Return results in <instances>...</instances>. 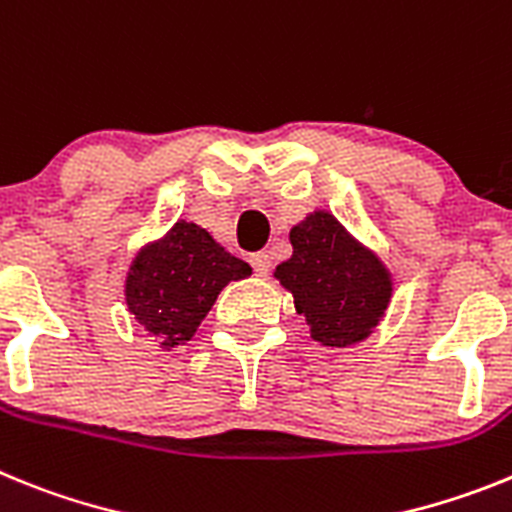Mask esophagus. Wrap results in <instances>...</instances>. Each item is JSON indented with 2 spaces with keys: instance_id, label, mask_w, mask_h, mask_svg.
<instances>
[{
  "instance_id": "34e87169",
  "label": "esophagus",
  "mask_w": 512,
  "mask_h": 512,
  "mask_svg": "<svg viewBox=\"0 0 512 512\" xmlns=\"http://www.w3.org/2000/svg\"><path fill=\"white\" fill-rule=\"evenodd\" d=\"M252 268H255V273L260 275H268L270 273V257H268V252H255V255H252Z\"/></svg>"
}]
</instances>
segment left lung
<instances>
[{"instance_id":"1","label":"left lung","mask_w":512,"mask_h":512,"mask_svg":"<svg viewBox=\"0 0 512 512\" xmlns=\"http://www.w3.org/2000/svg\"><path fill=\"white\" fill-rule=\"evenodd\" d=\"M293 255L275 278L304 314L311 340L327 348L363 342L391 301V273L327 211L309 213L291 229Z\"/></svg>"}]
</instances>
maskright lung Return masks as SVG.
I'll return each mask as SVG.
<instances>
[{
    "label": "right lung",
    "instance_id": "add662e5",
    "mask_svg": "<svg viewBox=\"0 0 512 512\" xmlns=\"http://www.w3.org/2000/svg\"><path fill=\"white\" fill-rule=\"evenodd\" d=\"M252 268L229 255L193 221H177L162 239L133 257L126 275V304L146 335L170 350L188 342L226 283Z\"/></svg>",
    "mask_w": 512,
    "mask_h": 512
}]
</instances>
